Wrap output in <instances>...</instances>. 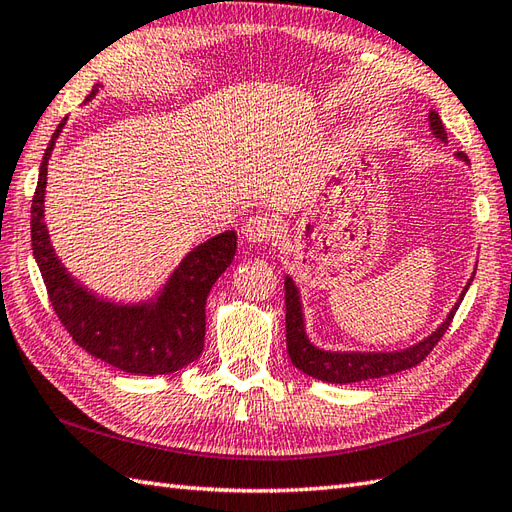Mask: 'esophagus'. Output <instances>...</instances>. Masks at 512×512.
<instances>
[{"instance_id": "obj_1", "label": "esophagus", "mask_w": 512, "mask_h": 512, "mask_svg": "<svg viewBox=\"0 0 512 512\" xmlns=\"http://www.w3.org/2000/svg\"><path fill=\"white\" fill-rule=\"evenodd\" d=\"M241 234L249 245H269L278 234V225L265 214H254L243 223Z\"/></svg>"}]
</instances>
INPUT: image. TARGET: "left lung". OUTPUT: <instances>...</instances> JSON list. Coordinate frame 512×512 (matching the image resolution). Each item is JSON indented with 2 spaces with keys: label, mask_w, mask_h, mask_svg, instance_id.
Segmentation results:
<instances>
[{
  "label": "left lung",
  "mask_w": 512,
  "mask_h": 512,
  "mask_svg": "<svg viewBox=\"0 0 512 512\" xmlns=\"http://www.w3.org/2000/svg\"><path fill=\"white\" fill-rule=\"evenodd\" d=\"M429 127L438 140L447 142L445 124H442L436 111L429 113ZM458 157L464 162H469L464 153H458ZM471 280L467 282V287H464L456 306H453L451 313L447 315V320L442 322L429 337H425L423 342H418L405 350H394V352H331V350H322L313 346L311 339L306 337L300 291L295 287V282L287 276L285 278L287 352L291 357V363L304 374H309V377L317 381H326V383H357V381L388 377V374L414 368L429 355L431 350H434V346L440 342V337L445 335L453 315H456L458 306L464 298V293H467L471 285Z\"/></svg>",
  "instance_id": "obj_1"
}]
</instances>
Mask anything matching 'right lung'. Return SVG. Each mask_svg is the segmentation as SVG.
<instances>
[{
  "label": "right lung",
  "mask_w": 512,
  "mask_h": 512,
  "mask_svg": "<svg viewBox=\"0 0 512 512\" xmlns=\"http://www.w3.org/2000/svg\"><path fill=\"white\" fill-rule=\"evenodd\" d=\"M96 92L98 87L92 89L87 100H92ZM63 124L65 120L56 127L43 153L30 208L32 254L52 309L74 342L109 366L144 377L177 372L201 355L206 337V300L214 282L234 260L236 232L217 234L192 249L155 300L140 304L100 300L67 274L54 254L43 221L48 160Z\"/></svg>",
  "instance_id": "obj_1"
}]
</instances>
